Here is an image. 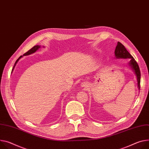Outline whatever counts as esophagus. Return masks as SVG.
Here are the masks:
<instances>
[{
	"label": "esophagus",
	"mask_w": 149,
	"mask_h": 149,
	"mask_svg": "<svg viewBox=\"0 0 149 149\" xmlns=\"http://www.w3.org/2000/svg\"><path fill=\"white\" fill-rule=\"evenodd\" d=\"M82 86H85V84H83V85H82Z\"/></svg>",
	"instance_id": "esophagus-1"
}]
</instances>
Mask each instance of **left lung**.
<instances>
[{
    "label": "left lung",
    "mask_w": 149,
    "mask_h": 149,
    "mask_svg": "<svg viewBox=\"0 0 149 149\" xmlns=\"http://www.w3.org/2000/svg\"><path fill=\"white\" fill-rule=\"evenodd\" d=\"M115 55L116 58H124V59H130V65L131 66L132 69L134 70L136 74L137 78L138 87L139 90L140 89V78L141 73L139 66L137 62L134 59V58L131 56V54L127 51L125 46L120 42H118V45L116 47L115 50Z\"/></svg>",
    "instance_id": "obj_1"
}]
</instances>
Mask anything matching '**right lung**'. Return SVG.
I'll list each match as a JSON object with an SVG mask.
<instances>
[{
	"label": "right lung",
	"mask_w": 149,
	"mask_h": 149,
	"mask_svg": "<svg viewBox=\"0 0 149 149\" xmlns=\"http://www.w3.org/2000/svg\"><path fill=\"white\" fill-rule=\"evenodd\" d=\"M40 47V46H38V45H37V46H34V47H33L31 49H30L28 52H26V53H25L24 54V55H30V54H32V53H34L35 52H36L39 48ZM22 57V56H21L17 61H16V62H15V65H14V66H13V69H12V70L14 69V67H15V65L17 64V63L18 62V61H19V59L21 58Z\"/></svg>",
	"instance_id": "add662e5"
}]
</instances>
